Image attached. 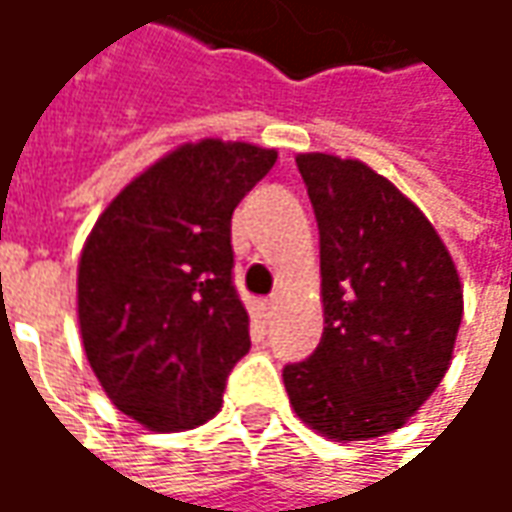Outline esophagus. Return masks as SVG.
<instances>
[{"instance_id": "esophagus-1", "label": "esophagus", "mask_w": 512, "mask_h": 512, "mask_svg": "<svg viewBox=\"0 0 512 512\" xmlns=\"http://www.w3.org/2000/svg\"><path fill=\"white\" fill-rule=\"evenodd\" d=\"M259 309L264 312V317H270L276 312V298H262V301H259Z\"/></svg>"}]
</instances>
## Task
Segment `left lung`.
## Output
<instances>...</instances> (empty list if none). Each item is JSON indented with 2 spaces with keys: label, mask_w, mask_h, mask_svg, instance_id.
<instances>
[{
  "label": "left lung",
  "mask_w": 512,
  "mask_h": 512,
  "mask_svg": "<svg viewBox=\"0 0 512 512\" xmlns=\"http://www.w3.org/2000/svg\"><path fill=\"white\" fill-rule=\"evenodd\" d=\"M320 231L323 337L284 368L303 424L331 440L407 424L451 365L463 284L424 211L357 158H295Z\"/></svg>",
  "instance_id": "1"
}]
</instances>
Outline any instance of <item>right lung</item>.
<instances>
[{
	"mask_svg": "<svg viewBox=\"0 0 512 512\" xmlns=\"http://www.w3.org/2000/svg\"><path fill=\"white\" fill-rule=\"evenodd\" d=\"M276 158L248 142L183 144L133 178L88 234L77 264L88 365L116 407L153 432L214 418L248 354L231 217Z\"/></svg>",
	"mask_w": 512,
	"mask_h": 512,
	"instance_id": "obj_1",
	"label": "right lung"
}]
</instances>
